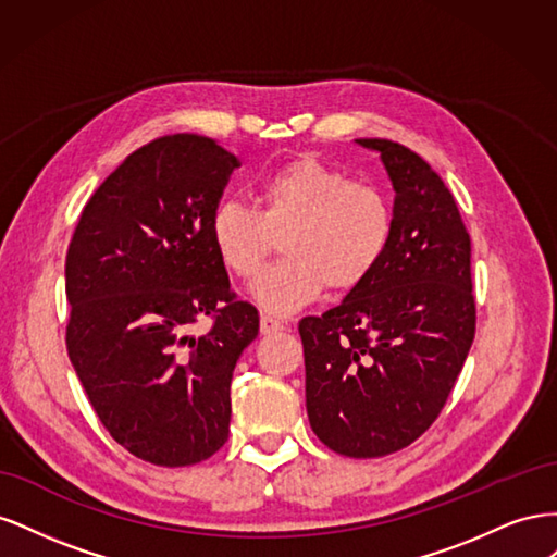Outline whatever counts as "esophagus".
<instances>
[{"mask_svg": "<svg viewBox=\"0 0 557 557\" xmlns=\"http://www.w3.org/2000/svg\"><path fill=\"white\" fill-rule=\"evenodd\" d=\"M285 325L281 323V320L272 318V315H262L260 318V332L262 334H274V332H281Z\"/></svg>", "mask_w": 557, "mask_h": 557, "instance_id": "obj_1", "label": "esophagus"}]
</instances>
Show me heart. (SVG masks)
<instances>
[{"mask_svg": "<svg viewBox=\"0 0 557 557\" xmlns=\"http://www.w3.org/2000/svg\"><path fill=\"white\" fill-rule=\"evenodd\" d=\"M393 201L376 183L350 178L313 156H299L258 185V211L223 199L209 234L232 276L250 281L283 242V260L252 285L258 305L288 315L323 293L356 290L393 244Z\"/></svg>", "mask_w": 557, "mask_h": 557, "instance_id": "obj_1", "label": "heart"}]
</instances>
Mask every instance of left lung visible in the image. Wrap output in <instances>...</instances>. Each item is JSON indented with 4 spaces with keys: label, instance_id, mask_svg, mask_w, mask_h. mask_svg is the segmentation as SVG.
<instances>
[{
    "label": "left lung",
    "instance_id": "left-lung-1",
    "mask_svg": "<svg viewBox=\"0 0 557 557\" xmlns=\"http://www.w3.org/2000/svg\"><path fill=\"white\" fill-rule=\"evenodd\" d=\"M358 144L379 150L391 174L393 244L339 307L301 318L299 336L318 440L381 458L440 418L474 342L476 297L469 234L442 176L397 141Z\"/></svg>",
    "mask_w": 557,
    "mask_h": 557
}]
</instances>
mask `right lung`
<instances>
[{
    "label": "right lung",
    "mask_w": 557,
    "mask_h": 557,
    "mask_svg": "<svg viewBox=\"0 0 557 557\" xmlns=\"http://www.w3.org/2000/svg\"><path fill=\"white\" fill-rule=\"evenodd\" d=\"M239 164L199 134L153 139L92 193L66 250V352L107 432L150 465L227 442L232 372L260 315L230 288L209 221ZM201 317L212 325L193 335Z\"/></svg>",
    "instance_id": "1"
}]
</instances>
